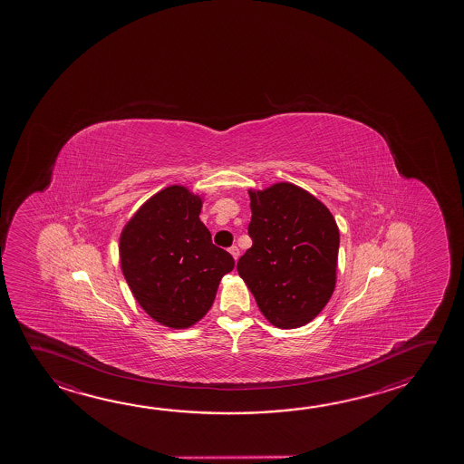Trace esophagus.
<instances>
[{
    "label": "esophagus",
    "instance_id": "34e87169",
    "mask_svg": "<svg viewBox=\"0 0 464 464\" xmlns=\"http://www.w3.org/2000/svg\"><path fill=\"white\" fill-rule=\"evenodd\" d=\"M229 254L235 257V260L239 259V247L237 246H231L229 247Z\"/></svg>",
    "mask_w": 464,
    "mask_h": 464
}]
</instances>
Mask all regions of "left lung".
<instances>
[{"label":"left lung","instance_id":"8db88e82","mask_svg":"<svg viewBox=\"0 0 464 464\" xmlns=\"http://www.w3.org/2000/svg\"><path fill=\"white\" fill-rule=\"evenodd\" d=\"M249 196L252 247L237 260V274L272 324H308L335 286V220L316 197L288 182Z\"/></svg>","mask_w":464,"mask_h":464}]
</instances>
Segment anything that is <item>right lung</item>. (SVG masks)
Segmentation results:
<instances>
[{"mask_svg": "<svg viewBox=\"0 0 464 464\" xmlns=\"http://www.w3.org/2000/svg\"><path fill=\"white\" fill-rule=\"evenodd\" d=\"M200 198L180 186L141 205L121 236V264L135 300L160 324L186 329L212 308L221 276L235 268L198 218Z\"/></svg>", "mask_w": 464, "mask_h": 464, "instance_id": "right-lung-1", "label": "right lung"}]
</instances>
